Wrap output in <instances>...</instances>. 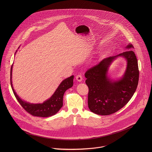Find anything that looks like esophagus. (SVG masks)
Returning <instances> with one entry per match:
<instances>
[{
    "label": "esophagus",
    "instance_id": "1",
    "mask_svg": "<svg viewBox=\"0 0 152 152\" xmlns=\"http://www.w3.org/2000/svg\"><path fill=\"white\" fill-rule=\"evenodd\" d=\"M76 80H77L78 81H79V82L82 81V80H83V76H82V75H81V74H78V75H77L76 76Z\"/></svg>",
    "mask_w": 152,
    "mask_h": 152
}]
</instances>
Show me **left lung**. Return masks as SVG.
<instances>
[{
    "label": "left lung",
    "instance_id": "left-lung-1",
    "mask_svg": "<svg viewBox=\"0 0 152 152\" xmlns=\"http://www.w3.org/2000/svg\"><path fill=\"white\" fill-rule=\"evenodd\" d=\"M126 48V51L104 58L89 68L85 74L86 83L89 88L88 108L94 113L108 115L115 113L130 101L136 90L139 76L137 60L132 50L133 45L128 44ZM118 56H123L127 60V67L120 80L112 82L107 72L109 65Z\"/></svg>",
    "mask_w": 152,
    "mask_h": 152
}]
</instances>
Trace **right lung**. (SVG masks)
<instances>
[{
    "label": "right lung",
    "instance_id": "1",
    "mask_svg": "<svg viewBox=\"0 0 152 152\" xmlns=\"http://www.w3.org/2000/svg\"><path fill=\"white\" fill-rule=\"evenodd\" d=\"M12 66L10 69V84L13 94L21 105L23 108L25 109L30 115L34 116L48 117L57 113L63 105V96L66 90L72 87L74 75H72L63 80L57 88L54 94L48 100L43 104H33L26 102L22 100L15 92L12 83Z\"/></svg>",
    "mask_w": 152,
    "mask_h": 152
}]
</instances>
